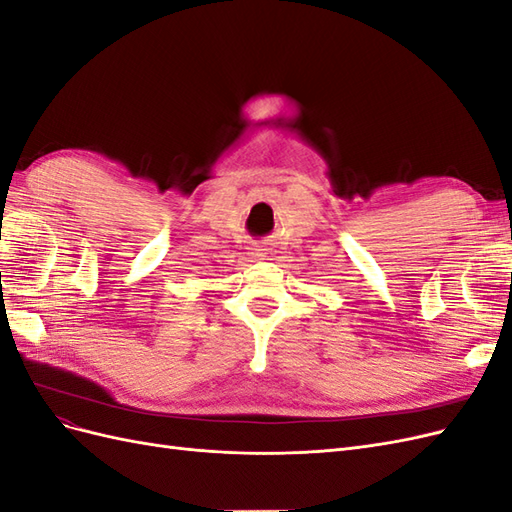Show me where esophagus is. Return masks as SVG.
<instances>
[{
    "label": "esophagus",
    "mask_w": 512,
    "mask_h": 512,
    "mask_svg": "<svg viewBox=\"0 0 512 512\" xmlns=\"http://www.w3.org/2000/svg\"><path fill=\"white\" fill-rule=\"evenodd\" d=\"M250 258H254V260H260V258H265V252L258 250V247H254V250L250 252Z\"/></svg>",
    "instance_id": "esophagus-1"
}]
</instances>
